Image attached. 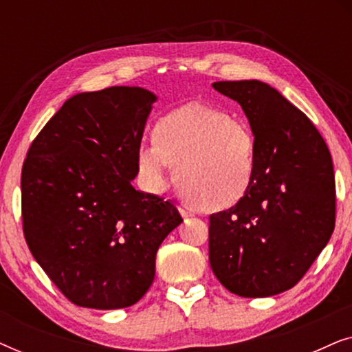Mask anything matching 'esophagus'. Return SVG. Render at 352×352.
Returning a JSON list of instances; mask_svg holds the SVG:
<instances>
[{
	"mask_svg": "<svg viewBox=\"0 0 352 352\" xmlns=\"http://www.w3.org/2000/svg\"><path fill=\"white\" fill-rule=\"evenodd\" d=\"M179 211H181V214L184 216V218H192V216H195L194 210H190L189 206H186V205H181L179 206Z\"/></svg>",
	"mask_w": 352,
	"mask_h": 352,
	"instance_id": "34e87169",
	"label": "esophagus"
}]
</instances>
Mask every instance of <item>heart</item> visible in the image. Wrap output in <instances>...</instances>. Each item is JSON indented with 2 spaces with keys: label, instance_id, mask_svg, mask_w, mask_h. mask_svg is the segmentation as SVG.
<instances>
[{
  "label": "heart",
  "instance_id": "obj_1",
  "mask_svg": "<svg viewBox=\"0 0 352 352\" xmlns=\"http://www.w3.org/2000/svg\"><path fill=\"white\" fill-rule=\"evenodd\" d=\"M153 144L136 153L139 179L162 194L175 179L184 194L206 211L232 208L253 184L258 144L252 128L224 110L189 104L155 123Z\"/></svg>",
  "mask_w": 352,
  "mask_h": 352
}]
</instances>
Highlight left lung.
Here are the masks:
<instances>
[{"mask_svg": "<svg viewBox=\"0 0 352 352\" xmlns=\"http://www.w3.org/2000/svg\"><path fill=\"white\" fill-rule=\"evenodd\" d=\"M237 100L256 138L253 184L232 208L210 216V266L230 293L266 298L290 290L335 229L329 147L311 120L258 80L216 81Z\"/></svg>", "mask_w": 352, "mask_h": 352, "instance_id": "8db88e82", "label": "left lung"}]
</instances>
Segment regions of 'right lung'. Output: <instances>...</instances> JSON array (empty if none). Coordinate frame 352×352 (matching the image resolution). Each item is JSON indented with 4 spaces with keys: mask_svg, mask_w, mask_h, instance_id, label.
I'll use <instances>...</instances> for the list:
<instances>
[{
    "mask_svg": "<svg viewBox=\"0 0 352 352\" xmlns=\"http://www.w3.org/2000/svg\"><path fill=\"white\" fill-rule=\"evenodd\" d=\"M157 96L112 86L65 100L28 148V248L76 306L122 309L151 288L155 254L182 223L170 200L136 190V153Z\"/></svg>",
    "mask_w": 352,
    "mask_h": 352,
    "instance_id": "right-lung-1",
    "label": "right lung"
}]
</instances>
